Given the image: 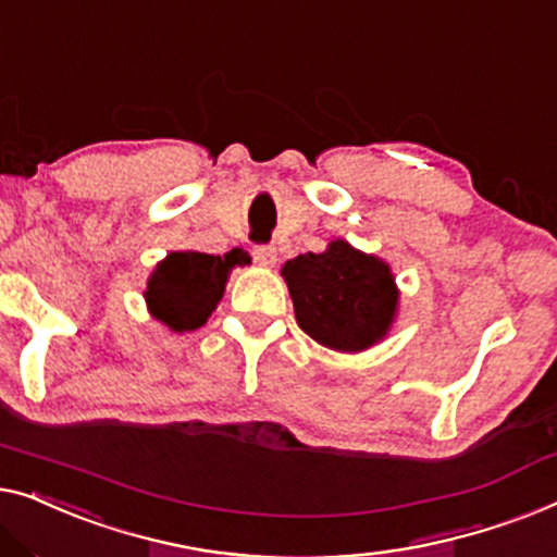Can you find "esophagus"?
<instances>
[{
  "label": "esophagus",
  "instance_id": "esophagus-1",
  "mask_svg": "<svg viewBox=\"0 0 557 557\" xmlns=\"http://www.w3.org/2000/svg\"><path fill=\"white\" fill-rule=\"evenodd\" d=\"M252 257H255V262L260 264V268H275V264H277V249L275 247H255Z\"/></svg>",
  "mask_w": 557,
  "mask_h": 557
}]
</instances>
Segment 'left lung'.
Segmentation results:
<instances>
[{"label":"left lung","instance_id":"left-lung-1","mask_svg":"<svg viewBox=\"0 0 557 557\" xmlns=\"http://www.w3.org/2000/svg\"><path fill=\"white\" fill-rule=\"evenodd\" d=\"M295 320L312 341L338 354H360L386 338L398 312L396 277L388 262L346 239L325 252L297 255L282 264Z\"/></svg>","mask_w":557,"mask_h":557}]
</instances>
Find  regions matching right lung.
Returning a JSON list of instances; mask_svg holds the SVG:
<instances>
[{"label": "right lung", "instance_id": "1", "mask_svg": "<svg viewBox=\"0 0 557 557\" xmlns=\"http://www.w3.org/2000/svg\"><path fill=\"white\" fill-rule=\"evenodd\" d=\"M249 262L252 257L239 247L224 257L194 252V249L169 252L146 282V308L151 318L166 325L169 331H197L222 302L232 270L245 268Z\"/></svg>", "mask_w": 557, "mask_h": 557}]
</instances>
